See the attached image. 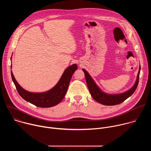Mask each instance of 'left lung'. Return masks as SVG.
<instances>
[{"instance_id": "8db88e82", "label": "left lung", "mask_w": 151, "mask_h": 151, "mask_svg": "<svg viewBox=\"0 0 151 151\" xmlns=\"http://www.w3.org/2000/svg\"><path fill=\"white\" fill-rule=\"evenodd\" d=\"M82 71L85 73L86 82H87V87L92 97L96 101L106 106H113L121 103L134 93L139 83L140 66L139 67V70L136 82L133 87L130 89L125 91L124 93L118 94H109L102 91L96 84V82L89 74V73L84 69H82Z\"/></svg>"}]
</instances>
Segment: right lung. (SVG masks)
Here are the masks:
<instances>
[{
    "label": "right lung",
    "mask_w": 151,
    "mask_h": 151,
    "mask_svg": "<svg viewBox=\"0 0 151 151\" xmlns=\"http://www.w3.org/2000/svg\"><path fill=\"white\" fill-rule=\"evenodd\" d=\"M12 60V57L11 58ZM12 68V64L11 69ZM78 69L76 64L69 66L64 71L60 80L53 88L42 93H33L23 88L16 81L12 70L11 77L20 96L26 101L39 107H50L60 103L65 96L73 73Z\"/></svg>",
    "instance_id": "obj_1"
}]
</instances>
